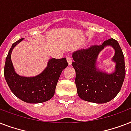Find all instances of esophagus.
<instances>
[{
    "mask_svg": "<svg viewBox=\"0 0 131 131\" xmlns=\"http://www.w3.org/2000/svg\"><path fill=\"white\" fill-rule=\"evenodd\" d=\"M66 59H67V61L68 63V64L70 66L72 64V59L71 58L70 56H67L66 57Z\"/></svg>",
    "mask_w": 131,
    "mask_h": 131,
    "instance_id": "1",
    "label": "esophagus"
}]
</instances>
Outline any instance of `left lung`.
<instances>
[{"label": "left lung", "mask_w": 131, "mask_h": 131, "mask_svg": "<svg viewBox=\"0 0 131 131\" xmlns=\"http://www.w3.org/2000/svg\"><path fill=\"white\" fill-rule=\"evenodd\" d=\"M110 45L115 49L113 60L116 72L107 75L97 70L95 61L99 52ZM72 66L76 71L75 83L80 98L88 102L105 103L111 100L120 91L126 74L124 57L119 43L111 38L101 45H93L73 53Z\"/></svg>", "instance_id": "1"}]
</instances>
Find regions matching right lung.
I'll return each mask as SVG.
<instances>
[{
  "label": "right lung",
  "instance_id": "add662e5",
  "mask_svg": "<svg viewBox=\"0 0 131 131\" xmlns=\"http://www.w3.org/2000/svg\"><path fill=\"white\" fill-rule=\"evenodd\" d=\"M23 38L12 44L6 57L4 75L13 94L28 103H41L52 98L61 73L68 63L66 59H51L47 68L35 77H23L15 72L11 60L12 50Z\"/></svg>",
  "mask_w": 131,
  "mask_h": 131
}]
</instances>
